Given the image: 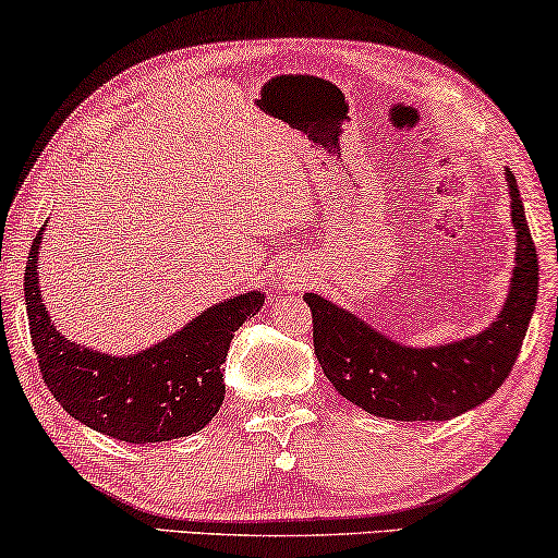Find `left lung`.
Returning <instances> with one entry per match:
<instances>
[{
	"label": "left lung",
	"instance_id": "1",
	"mask_svg": "<svg viewBox=\"0 0 558 558\" xmlns=\"http://www.w3.org/2000/svg\"><path fill=\"white\" fill-rule=\"evenodd\" d=\"M515 226V266L500 315L483 332L434 348H409L315 292V355L342 399L393 422H447L480 407L502 386L521 353L538 300L533 246L513 172H506Z\"/></svg>",
	"mask_w": 558,
	"mask_h": 558
}]
</instances>
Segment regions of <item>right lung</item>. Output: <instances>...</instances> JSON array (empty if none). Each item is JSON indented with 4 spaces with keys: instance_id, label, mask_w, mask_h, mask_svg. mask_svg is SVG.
Segmentation results:
<instances>
[{
    "instance_id": "obj_1",
    "label": "right lung",
    "mask_w": 558,
    "mask_h": 558,
    "mask_svg": "<svg viewBox=\"0 0 558 558\" xmlns=\"http://www.w3.org/2000/svg\"><path fill=\"white\" fill-rule=\"evenodd\" d=\"M40 243L43 231L27 256L25 302L43 380L60 407L81 424L129 445L201 432L223 403V363L233 332L264 307V292L213 304L142 353H98L52 325L37 281Z\"/></svg>"
}]
</instances>
